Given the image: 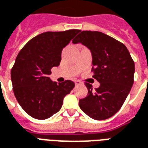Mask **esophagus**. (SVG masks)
Returning a JSON list of instances; mask_svg holds the SVG:
<instances>
[{"instance_id": "obj_1", "label": "esophagus", "mask_w": 148, "mask_h": 148, "mask_svg": "<svg viewBox=\"0 0 148 148\" xmlns=\"http://www.w3.org/2000/svg\"><path fill=\"white\" fill-rule=\"evenodd\" d=\"M75 84H76V86L80 85V84H81V83H80V81H79V80H75Z\"/></svg>"}]
</instances>
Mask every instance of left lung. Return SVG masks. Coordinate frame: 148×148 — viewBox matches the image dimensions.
<instances>
[{
	"label": "left lung",
	"instance_id": "left-lung-1",
	"mask_svg": "<svg viewBox=\"0 0 148 148\" xmlns=\"http://www.w3.org/2000/svg\"><path fill=\"white\" fill-rule=\"evenodd\" d=\"M90 50L94 76L99 87L92 91L87 84L88 95L79 105L92 119L103 120L114 116L122 107L134 83L135 63L126 46L97 31H82L72 40Z\"/></svg>",
	"mask_w": 148,
	"mask_h": 148
}]
</instances>
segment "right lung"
Listing matches in <instances>:
<instances>
[{
  "instance_id": "1",
  "label": "right lung",
  "mask_w": 148,
  "mask_h": 148,
  "mask_svg": "<svg viewBox=\"0 0 148 148\" xmlns=\"http://www.w3.org/2000/svg\"><path fill=\"white\" fill-rule=\"evenodd\" d=\"M79 32H46L30 40L16 56L11 70V80L16 100L25 112L37 119L58 112L63 100L75 87L71 80L52 81V67L60 65L63 49Z\"/></svg>"
}]
</instances>
